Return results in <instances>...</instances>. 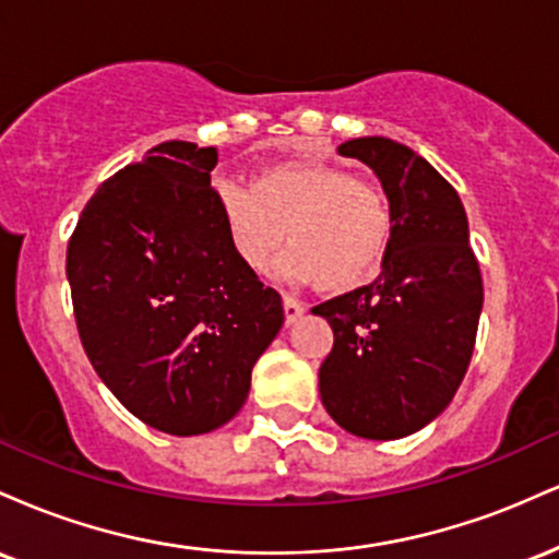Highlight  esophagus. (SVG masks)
<instances>
[{"label": "esophagus", "instance_id": "34e87169", "mask_svg": "<svg viewBox=\"0 0 559 559\" xmlns=\"http://www.w3.org/2000/svg\"><path fill=\"white\" fill-rule=\"evenodd\" d=\"M301 312H305V305H301L299 299H294L292 294H284V316H286V323H294V320L301 318Z\"/></svg>", "mask_w": 559, "mask_h": 559}]
</instances>
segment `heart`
I'll return each instance as SVG.
<instances>
[{"label": "heart", "instance_id": "b5f03b06", "mask_svg": "<svg viewBox=\"0 0 559 559\" xmlns=\"http://www.w3.org/2000/svg\"><path fill=\"white\" fill-rule=\"evenodd\" d=\"M223 228L236 260L262 273L284 241L292 252L281 275L320 292L349 294L373 281L394 228L389 197L376 183L329 163L267 165L249 178V189H215Z\"/></svg>", "mask_w": 559, "mask_h": 559}]
</instances>
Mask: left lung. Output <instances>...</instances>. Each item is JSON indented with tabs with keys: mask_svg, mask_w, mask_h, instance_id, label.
<instances>
[{
	"mask_svg": "<svg viewBox=\"0 0 559 559\" xmlns=\"http://www.w3.org/2000/svg\"><path fill=\"white\" fill-rule=\"evenodd\" d=\"M376 170L394 228L373 284L312 307L333 329L320 400L344 431L402 439L444 413L471 365L484 284L452 183L383 136L338 146Z\"/></svg>",
	"mask_w": 559,
	"mask_h": 559,
	"instance_id": "8db88e82",
	"label": "left lung"
}]
</instances>
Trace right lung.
<instances>
[{
  "label": "right lung",
  "instance_id": "add662e5",
  "mask_svg": "<svg viewBox=\"0 0 559 559\" xmlns=\"http://www.w3.org/2000/svg\"><path fill=\"white\" fill-rule=\"evenodd\" d=\"M215 165V146H152L94 191L68 241L83 352L128 413L173 436L234 418L284 325L281 294L230 249Z\"/></svg>",
  "mask_w": 559,
  "mask_h": 559
}]
</instances>
